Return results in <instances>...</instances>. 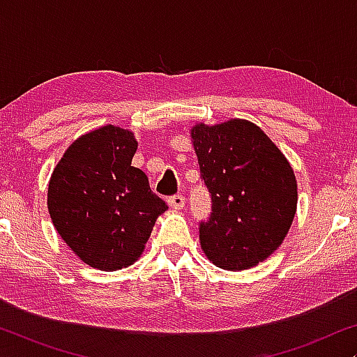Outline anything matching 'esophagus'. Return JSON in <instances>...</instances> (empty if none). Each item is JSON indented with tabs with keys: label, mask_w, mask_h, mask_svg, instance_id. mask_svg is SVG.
I'll return each instance as SVG.
<instances>
[{
	"label": "esophagus",
	"mask_w": 357,
	"mask_h": 357,
	"mask_svg": "<svg viewBox=\"0 0 357 357\" xmlns=\"http://www.w3.org/2000/svg\"><path fill=\"white\" fill-rule=\"evenodd\" d=\"M169 206L175 209V211H180L185 206V197L183 195H174V197L169 198Z\"/></svg>",
	"instance_id": "esophagus-1"
}]
</instances>
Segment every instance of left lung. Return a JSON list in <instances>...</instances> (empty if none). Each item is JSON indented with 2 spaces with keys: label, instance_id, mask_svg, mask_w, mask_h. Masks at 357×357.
I'll list each match as a JSON object with an SVG mask.
<instances>
[{
  "label": "left lung",
  "instance_id": "obj_1",
  "mask_svg": "<svg viewBox=\"0 0 357 357\" xmlns=\"http://www.w3.org/2000/svg\"><path fill=\"white\" fill-rule=\"evenodd\" d=\"M211 216L199 222L204 255L222 270H248L284 241L297 208V182L284 154L248 120L192 128Z\"/></svg>",
  "mask_w": 357,
  "mask_h": 357
}]
</instances>
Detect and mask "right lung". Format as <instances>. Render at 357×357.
Returning a JSON list of instances; mask_svg holds the SVG:
<instances>
[{"instance_id": "add662e5", "label": "right lung", "mask_w": 357, "mask_h": 357, "mask_svg": "<svg viewBox=\"0 0 357 357\" xmlns=\"http://www.w3.org/2000/svg\"><path fill=\"white\" fill-rule=\"evenodd\" d=\"M133 131L105 125L65 151L48 183L52 222L86 265L115 271L138 260L167 204L131 165Z\"/></svg>"}]
</instances>
